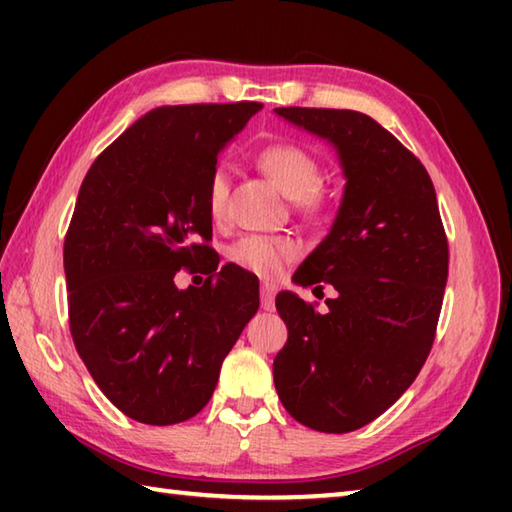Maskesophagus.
<instances>
[{"label": "esophagus", "mask_w": 512, "mask_h": 512, "mask_svg": "<svg viewBox=\"0 0 512 512\" xmlns=\"http://www.w3.org/2000/svg\"><path fill=\"white\" fill-rule=\"evenodd\" d=\"M275 284L264 282L262 291H259V298H262V309L264 311H273L275 309Z\"/></svg>", "instance_id": "1"}]
</instances>
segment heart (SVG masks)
<instances>
[{
  "instance_id": "heart-1",
  "label": "heart",
  "mask_w": 512,
  "mask_h": 512,
  "mask_svg": "<svg viewBox=\"0 0 512 512\" xmlns=\"http://www.w3.org/2000/svg\"><path fill=\"white\" fill-rule=\"evenodd\" d=\"M259 167L271 176L284 194H287L300 210H314L320 203L318 180L320 167L316 155L305 146L293 142H277L266 146L257 155ZM230 173L225 167H216L207 183V210L214 221H223L228 212ZM298 246L289 239L268 235H244L228 248V259L244 271L262 277L280 275L284 264L296 257Z\"/></svg>"
}]
</instances>
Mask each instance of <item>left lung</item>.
Returning <instances> with one entry per match:
<instances>
[{
  "label": "left lung",
  "instance_id": "8db88e82",
  "mask_svg": "<svg viewBox=\"0 0 512 512\" xmlns=\"http://www.w3.org/2000/svg\"><path fill=\"white\" fill-rule=\"evenodd\" d=\"M327 140L345 187L336 219L293 282L339 291L325 314L291 291L275 298L287 345L275 391L300 424L325 433L366 427L400 400L429 357L449 250L436 189L415 155L357 110L275 108Z\"/></svg>",
  "mask_w": 512,
  "mask_h": 512
}]
</instances>
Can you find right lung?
Here are the masks:
<instances>
[{
	"label": "right lung",
	"instance_id": "right-lung-1",
	"mask_svg": "<svg viewBox=\"0 0 512 512\" xmlns=\"http://www.w3.org/2000/svg\"><path fill=\"white\" fill-rule=\"evenodd\" d=\"M259 110L255 101L155 108L94 160L79 189L63 250L69 329L103 395L137 422L194 418L259 309L257 277L239 266H212L203 287L173 282L212 257L207 183Z\"/></svg>",
	"mask_w": 512,
	"mask_h": 512
}]
</instances>
